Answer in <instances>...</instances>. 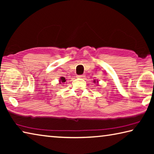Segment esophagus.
<instances>
[{"mask_svg":"<svg viewBox=\"0 0 154 154\" xmlns=\"http://www.w3.org/2000/svg\"><path fill=\"white\" fill-rule=\"evenodd\" d=\"M84 77H85L84 75H77V78H83Z\"/></svg>","mask_w":154,"mask_h":154,"instance_id":"obj_1","label":"esophagus"}]
</instances>
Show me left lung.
Returning <instances> with one entry per match:
<instances>
[{
  "mask_svg": "<svg viewBox=\"0 0 154 154\" xmlns=\"http://www.w3.org/2000/svg\"><path fill=\"white\" fill-rule=\"evenodd\" d=\"M94 82H95V81H94Z\"/></svg>",
  "mask_w": 154,
  "mask_h": 154,
  "instance_id": "8db88e82",
  "label": "left lung"
}]
</instances>
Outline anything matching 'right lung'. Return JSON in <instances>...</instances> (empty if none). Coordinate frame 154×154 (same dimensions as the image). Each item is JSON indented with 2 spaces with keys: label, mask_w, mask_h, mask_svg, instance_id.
Returning <instances> with one entry per match:
<instances>
[{
  "label": "right lung",
  "mask_w": 154,
  "mask_h": 154,
  "mask_svg": "<svg viewBox=\"0 0 154 154\" xmlns=\"http://www.w3.org/2000/svg\"><path fill=\"white\" fill-rule=\"evenodd\" d=\"M65 82H66V79L64 77H61L60 78V83H64Z\"/></svg>",
  "instance_id": "right-lung-1"
}]
</instances>
